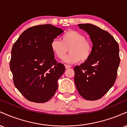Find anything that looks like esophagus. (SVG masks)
<instances>
[{
	"label": "esophagus",
	"instance_id": "34e87169",
	"mask_svg": "<svg viewBox=\"0 0 127 127\" xmlns=\"http://www.w3.org/2000/svg\"><path fill=\"white\" fill-rule=\"evenodd\" d=\"M71 65H68V64H65V68H69L71 67Z\"/></svg>",
	"mask_w": 127,
	"mask_h": 127
}]
</instances>
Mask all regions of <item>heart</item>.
I'll use <instances>...</instances> for the list:
<instances>
[{"label":"heart","mask_w":127,"mask_h":127,"mask_svg":"<svg viewBox=\"0 0 127 127\" xmlns=\"http://www.w3.org/2000/svg\"><path fill=\"white\" fill-rule=\"evenodd\" d=\"M51 49L59 59H64L68 49L70 52L65 59V62L76 63L81 60L84 62L91 56L93 45L82 33L70 30L62 35L60 41L57 39H53L51 43Z\"/></svg>","instance_id":"heart-1"}]
</instances>
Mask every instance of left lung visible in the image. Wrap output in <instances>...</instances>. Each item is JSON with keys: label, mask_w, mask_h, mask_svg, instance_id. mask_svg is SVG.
Masks as SVG:
<instances>
[{"label": "left lung", "mask_w": 127, "mask_h": 127, "mask_svg": "<svg viewBox=\"0 0 127 127\" xmlns=\"http://www.w3.org/2000/svg\"><path fill=\"white\" fill-rule=\"evenodd\" d=\"M78 26L90 36L93 51L88 60L74 67L75 85L84 98L98 100L116 81L120 63L119 45L110 33L97 26L91 24Z\"/></svg>", "instance_id": "1"}]
</instances>
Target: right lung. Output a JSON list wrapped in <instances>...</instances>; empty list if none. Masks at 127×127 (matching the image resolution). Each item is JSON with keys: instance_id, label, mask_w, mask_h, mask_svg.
<instances>
[{"instance_id": "1", "label": "right lung", "mask_w": 127, "mask_h": 127, "mask_svg": "<svg viewBox=\"0 0 127 127\" xmlns=\"http://www.w3.org/2000/svg\"><path fill=\"white\" fill-rule=\"evenodd\" d=\"M63 32L51 24L33 26L13 45L9 63L13 81L29 101L45 103L57 90V81L65 66L55 60L51 43Z\"/></svg>"}]
</instances>
